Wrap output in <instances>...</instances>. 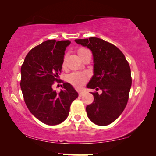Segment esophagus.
Segmentation results:
<instances>
[{
	"instance_id": "34e87169",
	"label": "esophagus",
	"mask_w": 156,
	"mask_h": 156,
	"mask_svg": "<svg viewBox=\"0 0 156 156\" xmlns=\"http://www.w3.org/2000/svg\"><path fill=\"white\" fill-rule=\"evenodd\" d=\"M85 92H86V91H85L84 89H81V90H80V91H79V96L82 97V96L84 94Z\"/></svg>"
}]
</instances>
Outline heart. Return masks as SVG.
<instances>
[{
  "label": "heart",
  "mask_w": 156,
  "mask_h": 156,
  "mask_svg": "<svg viewBox=\"0 0 156 156\" xmlns=\"http://www.w3.org/2000/svg\"><path fill=\"white\" fill-rule=\"evenodd\" d=\"M88 51L87 49L81 48H79L77 50V53L79 56L80 57H82V55L84 54L85 52ZM65 65V58L63 60V66ZM67 80L69 81V83L73 85L74 87H81L82 85H84L85 83L87 82L88 77L86 74L84 73H81V72H73V73L70 74L68 76Z\"/></svg>",
  "instance_id": "1"
}]
</instances>
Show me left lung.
<instances>
[{
    "instance_id": "obj_1",
    "label": "left lung",
    "mask_w": 156,
    "mask_h": 156,
    "mask_svg": "<svg viewBox=\"0 0 156 156\" xmlns=\"http://www.w3.org/2000/svg\"><path fill=\"white\" fill-rule=\"evenodd\" d=\"M90 49L94 57V75L87 87L101 90L91 92L92 104L86 107L95 124L107 126L116 120L126 106L132 79L129 64L119 49L97 37L74 40Z\"/></svg>"
}]
</instances>
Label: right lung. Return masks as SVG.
<instances>
[{
    "instance_id": "obj_1",
    "label": "right lung",
    "mask_w": 156,
    "mask_h": 156,
    "mask_svg": "<svg viewBox=\"0 0 156 156\" xmlns=\"http://www.w3.org/2000/svg\"><path fill=\"white\" fill-rule=\"evenodd\" d=\"M69 40H48L35 47L21 66L20 88L30 112L38 120L50 126L67 118L72 102L78 93L71 84L63 83L59 93L52 89L58 82L66 48Z\"/></svg>"
}]
</instances>
